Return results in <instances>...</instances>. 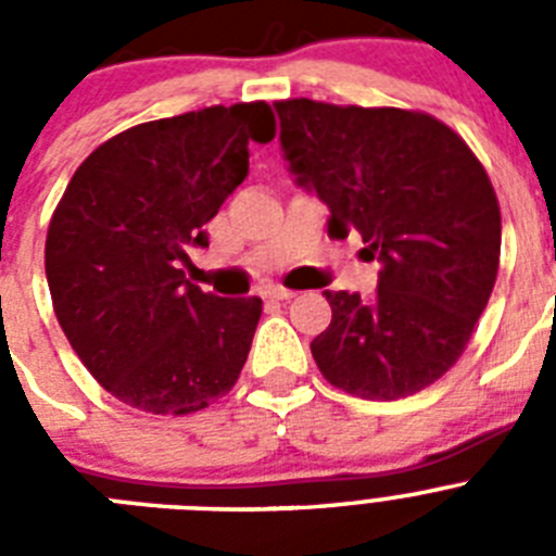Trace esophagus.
<instances>
[{"label": "esophagus", "mask_w": 556, "mask_h": 556, "mask_svg": "<svg viewBox=\"0 0 556 556\" xmlns=\"http://www.w3.org/2000/svg\"><path fill=\"white\" fill-rule=\"evenodd\" d=\"M264 298H273V301H292L294 292L292 289H283V287H267L264 289Z\"/></svg>", "instance_id": "obj_1"}]
</instances>
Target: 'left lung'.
Listing matches in <instances>:
<instances>
[{"label":"left lung","mask_w":556,"mask_h":556,"mask_svg":"<svg viewBox=\"0 0 556 556\" xmlns=\"http://www.w3.org/2000/svg\"><path fill=\"white\" fill-rule=\"evenodd\" d=\"M294 180L331 211L328 233H358L378 292H326L331 326L312 356L328 384L397 401L443 378L495 287L501 211L488 172L440 119L401 108L281 100Z\"/></svg>","instance_id":"1"}]
</instances>
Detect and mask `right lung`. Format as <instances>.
Returning <instances> with one entry per match:
<instances>
[{
	"mask_svg": "<svg viewBox=\"0 0 556 556\" xmlns=\"http://www.w3.org/2000/svg\"><path fill=\"white\" fill-rule=\"evenodd\" d=\"M267 102L211 105L136 125L97 147L47 230L58 323L88 372L122 404L189 415L236 384L262 298H217L186 281V250L267 144Z\"/></svg>",
	"mask_w": 556,
	"mask_h": 556,
	"instance_id": "add662e5",
	"label": "right lung"
}]
</instances>
